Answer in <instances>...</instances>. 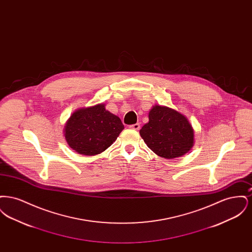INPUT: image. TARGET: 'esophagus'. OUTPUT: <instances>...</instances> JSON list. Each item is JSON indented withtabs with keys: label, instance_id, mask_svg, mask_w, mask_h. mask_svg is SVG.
Masks as SVG:
<instances>
[{
	"label": "esophagus",
	"instance_id": "esophagus-1",
	"mask_svg": "<svg viewBox=\"0 0 252 252\" xmlns=\"http://www.w3.org/2000/svg\"><path fill=\"white\" fill-rule=\"evenodd\" d=\"M140 127H141V126H140V124H139V123H137V124H134V125L129 126V128L134 129V130H139V129H140Z\"/></svg>",
	"mask_w": 252,
	"mask_h": 252
}]
</instances>
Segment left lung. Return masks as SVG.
Returning a JSON list of instances; mask_svg holds the SVG:
<instances>
[{
    "mask_svg": "<svg viewBox=\"0 0 252 252\" xmlns=\"http://www.w3.org/2000/svg\"><path fill=\"white\" fill-rule=\"evenodd\" d=\"M148 119L140 135L158 156L176 158L191 150L194 132L185 115L173 108L155 105L148 113Z\"/></svg>",
    "mask_w": 252,
    "mask_h": 252,
    "instance_id": "obj_1",
    "label": "left lung"
}]
</instances>
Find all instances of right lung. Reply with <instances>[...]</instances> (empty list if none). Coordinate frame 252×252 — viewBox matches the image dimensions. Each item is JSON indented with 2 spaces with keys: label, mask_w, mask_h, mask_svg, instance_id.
Returning <instances> with one entry per match:
<instances>
[{
  "label": "right lung",
  "mask_w": 252,
  "mask_h": 252,
  "mask_svg": "<svg viewBox=\"0 0 252 252\" xmlns=\"http://www.w3.org/2000/svg\"><path fill=\"white\" fill-rule=\"evenodd\" d=\"M124 128L120 118L102 103L76 109L64 126V137L76 153L94 156L113 144Z\"/></svg>",
  "instance_id": "right-lung-1"
}]
</instances>
